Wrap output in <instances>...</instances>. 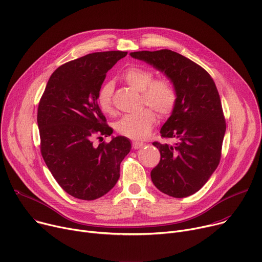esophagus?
Listing matches in <instances>:
<instances>
[{"mask_svg":"<svg viewBox=\"0 0 262 262\" xmlns=\"http://www.w3.org/2000/svg\"><path fill=\"white\" fill-rule=\"evenodd\" d=\"M133 148L134 149H138V148H141L144 146V143L143 142H139V141H134L133 144H132Z\"/></svg>","mask_w":262,"mask_h":262,"instance_id":"1","label":"esophagus"}]
</instances>
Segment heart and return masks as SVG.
<instances>
[{"instance_id":"obj_1","label":"heart","mask_w":262,"mask_h":262,"mask_svg":"<svg viewBox=\"0 0 262 262\" xmlns=\"http://www.w3.org/2000/svg\"><path fill=\"white\" fill-rule=\"evenodd\" d=\"M128 86L141 93V104L148 105L160 117L165 118L172 114L177 106L178 92L173 83L167 78L154 79V73L149 69L132 65L121 75ZM114 84H103L97 95L99 108L106 115H115L113 102ZM156 123V115L150 108H144L137 114H128L115 123L116 132L134 140L146 138Z\"/></svg>"}]
</instances>
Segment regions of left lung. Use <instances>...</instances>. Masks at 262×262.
I'll use <instances>...</instances> for the list:
<instances>
[{
	"instance_id": "8db88e82",
	"label": "left lung",
	"mask_w": 262,
	"mask_h": 262,
	"mask_svg": "<svg viewBox=\"0 0 262 262\" xmlns=\"http://www.w3.org/2000/svg\"><path fill=\"white\" fill-rule=\"evenodd\" d=\"M130 56L163 72L178 92L177 106L160 130L162 138L176 142L152 143L161 159L150 177L162 193L188 197L210 179L221 158L226 124L216 84L200 65L169 49L135 51Z\"/></svg>"
}]
</instances>
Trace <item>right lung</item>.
<instances>
[{
    "instance_id": "add662e5",
    "label": "right lung",
    "mask_w": 262,
    "mask_h": 262,
    "mask_svg": "<svg viewBox=\"0 0 262 262\" xmlns=\"http://www.w3.org/2000/svg\"><path fill=\"white\" fill-rule=\"evenodd\" d=\"M126 55L119 50L94 52L59 66L40 99L42 157L59 185L75 198L95 200L108 193L132 148L122 136L94 144V139L100 141L113 134L98 106V92L106 73Z\"/></svg>"
}]
</instances>
